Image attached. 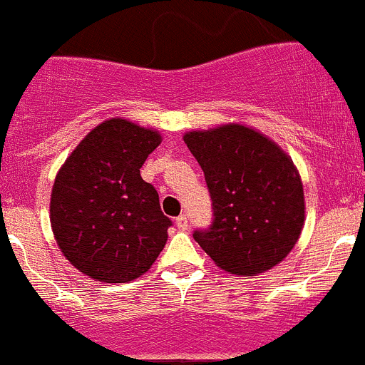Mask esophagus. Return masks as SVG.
I'll use <instances>...</instances> for the list:
<instances>
[{"label":"esophagus","mask_w":365,"mask_h":365,"mask_svg":"<svg viewBox=\"0 0 365 365\" xmlns=\"http://www.w3.org/2000/svg\"><path fill=\"white\" fill-rule=\"evenodd\" d=\"M176 227L182 229V231H187V229H189V218H187L185 215L178 216V218H176Z\"/></svg>","instance_id":"obj_1"}]
</instances>
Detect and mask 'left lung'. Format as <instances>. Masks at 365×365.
I'll list each match as a JSON object with an SVG mask.
<instances>
[{"mask_svg":"<svg viewBox=\"0 0 365 365\" xmlns=\"http://www.w3.org/2000/svg\"><path fill=\"white\" fill-rule=\"evenodd\" d=\"M183 142L205 175L215 220L195 240L220 269L256 277L285 260L305 222L304 185L291 156L260 130L223 123Z\"/></svg>","mask_w":365,"mask_h":365,"instance_id":"left-lung-1","label":"left lung"}]
</instances>
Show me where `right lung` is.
<instances>
[{
  "mask_svg": "<svg viewBox=\"0 0 365 365\" xmlns=\"http://www.w3.org/2000/svg\"><path fill=\"white\" fill-rule=\"evenodd\" d=\"M162 143L158 130L125 118L101 121L68 154L51 192V227L80 272L107 284L142 277L167 242L170 220L140 176Z\"/></svg>",
  "mask_w": 365,
  "mask_h": 365,
  "instance_id": "1",
  "label": "right lung"
}]
</instances>
